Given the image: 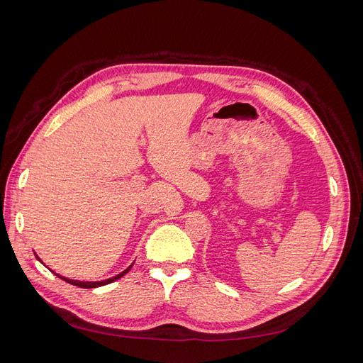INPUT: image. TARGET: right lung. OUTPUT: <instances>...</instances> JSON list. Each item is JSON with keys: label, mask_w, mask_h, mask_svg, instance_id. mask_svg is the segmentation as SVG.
Returning a JSON list of instances; mask_svg holds the SVG:
<instances>
[{"label": "right lung", "mask_w": 363, "mask_h": 363, "mask_svg": "<svg viewBox=\"0 0 363 363\" xmlns=\"http://www.w3.org/2000/svg\"><path fill=\"white\" fill-rule=\"evenodd\" d=\"M36 257H38V255H36ZM38 260H39V262H42L39 257H38ZM131 267H133V263H131V265H130L127 269H124L123 272L116 274V276H113L112 279H106V280H100V281H80V280H71V279H67V277H62V276H59V274H56V276H57V277H60V279H62V280H65V281H68V283L74 284V286L84 288V289H92V288H100V286H104V284H108V283H112V281H115V280L121 279L123 276H125V274L130 271V268H131Z\"/></svg>", "instance_id": "add662e5"}]
</instances>
